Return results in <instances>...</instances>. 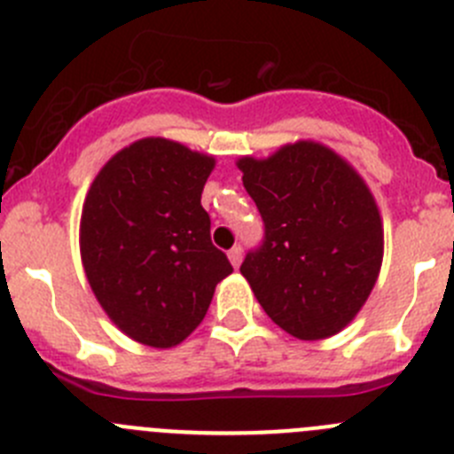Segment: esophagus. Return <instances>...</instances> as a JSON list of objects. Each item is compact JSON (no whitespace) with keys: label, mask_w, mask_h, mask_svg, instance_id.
I'll return each mask as SVG.
<instances>
[{"label":"esophagus","mask_w":454,"mask_h":454,"mask_svg":"<svg viewBox=\"0 0 454 454\" xmlns=\"http://www.w3.org/2000/svg\"><path fill=\"white\" fill-rule=\"evenodd\" d=\"M241 253H244V251H241L239 244H237V247H232L231 251H228V260H231V264L235 266V269L241 264Z\"/></svg>","instance_id":"esophagus-1"}]
</instances>
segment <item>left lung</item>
I'll return each mask as SVG.
<instances>
[{"label":"left lung","instance_id":"1","mask_svg":"<svg viewBox=\"0 0 454 454\" xmlns=\"http://www.w3.org/2000/svg\"><path fill=\"white\" fill-rule=\"evenodd\" d=\"M264 222L241 275L278 327L300 340L340 332L361 311L383 262L374 197L336 152L313 141L237 160Z\"/></svg>","mask_w":454,"mask_h":454}]
</instances>
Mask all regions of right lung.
Listing matches in <instances>:
<instances>
[{
    "mask_svg": "<svg viewBox=\"0 0 454 454\" xmlns=\"http://www.w3.org/2000/svg\"><path fill=\"white\" fill-rule=\"evenodd\" d=\"M213 168V156L143 138L107 160L84 199L80 255L89 285L114 325L143 345L185 340L232 273L201 206Z\"/></svg>",
    "mask_w": 454,
    "mask_h": 454,
    "instance_id": "obj_1",
    "label": "right lung"
}]
</instances>
